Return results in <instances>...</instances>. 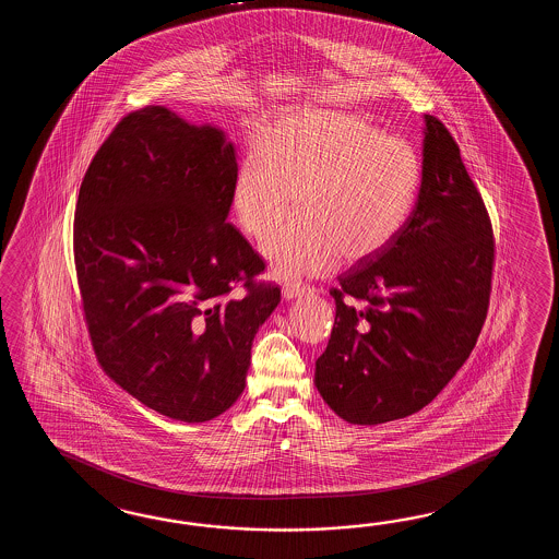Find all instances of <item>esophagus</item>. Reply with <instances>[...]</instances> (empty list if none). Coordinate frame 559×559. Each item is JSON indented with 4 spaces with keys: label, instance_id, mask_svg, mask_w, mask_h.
<instances>
[{
    "label": "esophagus",
    "instance_id": "obj_1",
    "mask_svg": "<svg viewBox=\"0 0 559 559\" xmlns=\"http://www.w3.org/2000/svg\"><path fill=\"white\" fill-rule=\"evenodd\" d=\"M311 292H313V287H309V285L285 284L284 289H282V296H284V299H294V297L306 296V294H311Z\"/></svg>",
    "mask_w": 559,
    "mask_h": 559
}]
</instances>
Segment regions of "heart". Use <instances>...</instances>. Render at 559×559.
Listing matches in <instances>:
<instances>
[{"instance_id":"b5f03b06","label":"heart","mask_w":559,"mask_h":559,"mask_svg":"<svg viewBox=\"0 0 559 559\" xmlns=\"http://www.w3.org/2000/svg\"><path fill=\"white\" fill-rule=\"evenodd\" d=\"M421 186L412 143L383 135L356 114L297 109L263 131L231 186L239 226L262 239L280 280L323 274L340 260L366 262L404 229Z\"/></svg>"}]
</instances>
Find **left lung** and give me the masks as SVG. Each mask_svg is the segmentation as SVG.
Masks as SVG:
<instances>
[{
	"label": "left lung",
	"instance_id": "1",
	"mask_svg": "<svg viewBox=\"0 0 559 559\" xmlns=\"http://www.w3.org/2000/svg\"><path fill=\"white\" fill-rule=\"evenodd\" d=\"M421 186L400 236L332 287L316 388L337 416L378 426L419 412L472 354L486 321L493 231L460 147L424 116Z\"/></svg>",
	"mask_w": 559,
	"mask_h": 559
}]
</instances>
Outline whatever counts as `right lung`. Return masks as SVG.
I'll return each instance as SVG.
<instances>
[{"label":"right lung","mask_w":559,"mask_h":559,"mask_svg":"<svg viewBox=\"0 0 559 559\" xmlns=\"http://www.w3.org/2000/svg\"><path fill=\"white\" fill-rule=\"evenodd\" d=\"M236 147L164 106L131 111L85 171L73 255L85 323L111 380L162 416L200 424L236 404L251 344L280 304L227 224ZM241 284L247 294L230 296Z\"/></svg>","instance_id":"add662e5"}]
</instances>
